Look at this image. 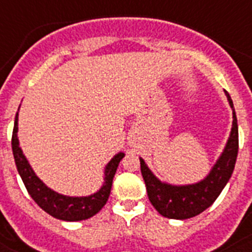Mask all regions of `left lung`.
I'll return each mask as SVG.
<instances>
[{"mask_svg":"<svg viewBox=\"0 0 252 252\" xmlns=\"http://www.w3.org/2000/svg\"><path fill=\"white\" fill-rule=\"evenodd\" d=\"M227 100L233 108V128L230 137L215 167L212 168L209 175L200 183L191 186H170L162 183L153 175L145 162L140 158L142 178L145 180L146 191L150 203L162 216L167 219L187 220L200 215L209 208L219 197L223 187L230 179L234 170L237 154H238V123L235 115L233 100L227 91Z\"/></svg>","mask_w":252,"mask_h":252,"instance_id":"left-lung-1","label":"left lung"}]
</instances>
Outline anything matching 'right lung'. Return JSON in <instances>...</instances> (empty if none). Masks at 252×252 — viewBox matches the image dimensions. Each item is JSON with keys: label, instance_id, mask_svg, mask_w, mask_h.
I'll use <instances>...</instances> for the list:
<instances>
[{"label": "right lung", "instance_id": "1", "mask_svg": "<svg viewBox=\"0 0 252 252\" xmlns=\"http://www.w3.org/2000/svg\"><path fill=\"white\" fill-rule=\"evenodd\" d=\"M18 132V112L15 115L14 122L13 136H11V148H13L14 159L17 165L18 172L21 175L22 180L26 186V189L32 197L33 201L39 207L51 215L55 219L63 220V221H82L96 215L107 203L110 196L111 187H112V179L115 172L119 166V162L124 157V153L116 154L110 163L106 167V178L104 184L96 193L87 197H69V196L56 193L52 189H49L43 182H41L35 172L32 171L31 166L25 158L19 148V142L17 137Z\"/></svg>", "mask_w": 252, "mask_h": 252}]
</instances>
